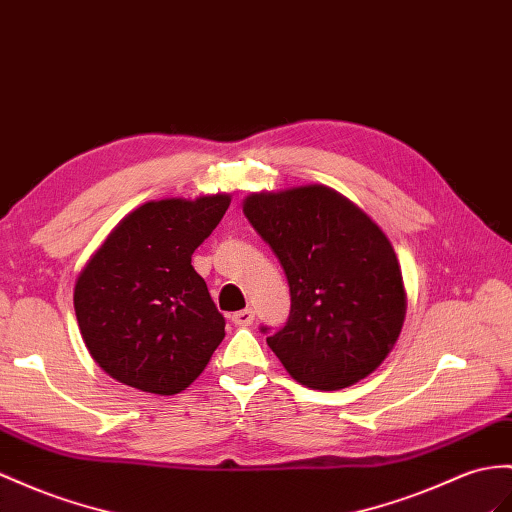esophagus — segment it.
<instances>
[{"label":"esophagus","instance_id":"obj_1","mask_svg":"<svg viewBox=\"0 0 512 512\" xmlns=\"http://www.w3.org/2000/svg\"><path fill=\"white\" fill-rule=\"evenodd\" d=\"M255 320V311L253 309H242V311H235L231 316V322L235 326H251Z\"/></svg>","mask_w":512,"mask_h":512}]
</instances>
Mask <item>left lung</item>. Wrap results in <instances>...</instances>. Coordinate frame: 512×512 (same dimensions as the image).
<instances>
[{
	"mask_svg": "<svg viewBox=\"0 0 512 512\" xmlns=\"http://www.w3.org/2000/svg\"><path fill=\"white\" fill-rule=\"evenodd\" d=\"M244 214L290 283L287 322L268 346L298 383L342 389L372 374L400 335L406 294L398 257L376 222L324 186L261 192Z\"/></svg>",
	"mask_w": 512,
	"mask_h": 512,
	"instance_id": "left-lung-1",
	"label": "left lung"
}]
</instances>
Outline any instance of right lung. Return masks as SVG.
<instances>
[{"label":"right lung","instance_id":"right-lung-1","mask_svg":"<svg viewBox=\"0 0 512 512\" xmlns=\"http://www.w3.org/2000/svg\"><path fill=\"white\" fill-rule=\"evenodd\" d=\"M229 203L227 194L144 203L77 277L73 305L84 344L119 383L173 396L212 359L225 318L192 268V253Z\"/></svg>","mask_w":512,"mask_h":512}]
</instances>
